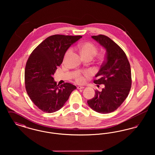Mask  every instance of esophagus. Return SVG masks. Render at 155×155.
Instances as JSON below:
<instances>
[{
	"label": "esophagus",
	"mask_w": 155,
	"mask_h": 155,
	"mask_svg": "<svg viewBox=\"0 0 155 155\" xmlns=\"http://www.w3.org/2000/svg\"><path fill=\"white\" fill-rule=\"evenodd\" d=\"M84 87H82V86H78L77 87V89H84Z\"/></svg>",
	"instance_id": "obj_1"
}]
</instances>
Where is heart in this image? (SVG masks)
<instances>
[{
    "label": "heart",
    "instance_id": "b5f03b06",
    "mask_svg": "<svg viewBox=\"0 0 155 155\" xmlns=\"http://www.w3.org/2000/svg\"><path fill=\"white\" fill-rule=\"evenodd\" d=\"M78 49L80 50V51L81 52V54L82 56H92L94 57L97 53V48L96 46L94 44H93L91 42H84L78 45ZM71 51L70 49L68 50L67 51L65 56H64V59H66L67 57L68 56L70 52ZM89 73L88 72H85L84 73L85 76H87L88 75ZM76 81L78 83L82 84L84 83L85 82V78L83 76L80 75L77 77V78L76 79Z\"/></svg>",
    "mask_w": 155,
    "mask_h": 155
}]
</instances>
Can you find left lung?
<instances>
[{"instance_id":"obj_1","label":"left lung","mask_w":155,"mask_h":155,"mask_svg":"<svg viewBox=\"0 0 155 155\" xmlns=\"http://www.w3.org/2000/svg\"><path fill=\"white\" fill-rule=\"evenodd\" d=\"M91 37L106 51V60L94 81L104 84V88L95 91V97L87 103L92 110L107 114L116 110L128 95L132 82L131 67L124 52L110 38L103 35Z\"/></svg>"}]
</instances>
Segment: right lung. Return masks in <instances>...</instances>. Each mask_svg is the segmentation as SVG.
Wrapping results in <instances>:
<instances>
[{"mask_svg":"<svg viewBox=\"0 0 155 155\" xmlns=\"http://www.w3.org/2000/svg\"><path fill=\"white\" fill-rule=\"evenodd\" d=\"M82 36L54 35L47 38L31 53L25 69L27 92L32 102L44 112L60 110L77 87L67 82L59 86L53 75L64 54Z\"/></svg>","mask_w":155,"mask_h":155,"instance_id":"obj_1","label":"right lung"}]
</instances>
